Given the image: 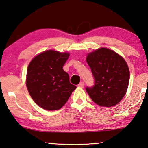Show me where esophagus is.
Wrapping results in <instances>:
<instances>
[{"label": "esophagus", "mask_w": 148, "mask_h": 148, "mask_svg": "<svg viewBox=\"0 0 148 148\" xmlns=\"http://www.w3.org/2000/svg\"><path fill=\"white\" fill-rule=\"evenodd\" d=\"M78 86L83 88L84 86V82H81L78 84Z\"/></svg>", "instance_id": "1"}]
</instances>
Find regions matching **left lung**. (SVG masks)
<instances>
[{"mask_svg": "<svg viewBox=\"0 0 148 148\" xmlns=\"http://www.w3.org/2000/svg\"><path fill=\"white\" fill-rule=\"evenodd\" d=\"M86 62L94 78V85L86 87L88 95L99 106L111 107L126 93L130 70L122 56L113 50L101 48L88 54Z\"/></svg>", "mask_w": 148, "mask_h": 148, "instance_id": "left-lung-1", "label": "left lung"}]
</instances>
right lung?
I'll return each instance as SVG.
<instances>
[{"mask_svg":"<svg viewBox=\"0 0 148 148\" xmlns=\"http://www.w3.org/2000/svg\"><path fill=\"white\" fill-rule=\"evenodd\" d=\"M69 56L68 53L47 50L35 56L28 65L26 86L33 100L42 108H61L76 88L63 70Z\"/></svg>","mask_w":148,"mask_h":148,"instance_id":"right-lung-1","label":"right lung"}]
</instances>
